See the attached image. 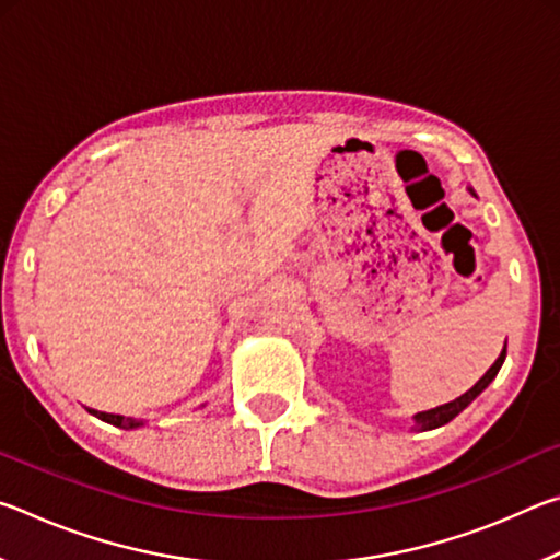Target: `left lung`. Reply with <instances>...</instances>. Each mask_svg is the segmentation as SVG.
<instances>
[{"label":"left lung","instance_id":"1","mask_svg":"<svg viewBox=\"0 0 560 560\" xmlns=\"http://www.w3.org/2000/svg\"><path fill=\"white\" fill-rule=\"evenodd\" d=\"M504 358H506V348L501 350V355L497 358V363L489 368V371L485 373V377H481V381L471 387V390H467L464 393L462 397H457V400H452V402H447V405H440V407H434V410H428V412H420V415H415V428L417 430H434V428H442V424H447L450 420H454V417H457L464 407H467L474 397H477L481 390H485V387L494 381L497 377V373H499V368H501V363H504Z\"/></svg>","mask_w":560,"mask_h":560}]
</instances>
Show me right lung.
I'll return each mask as SVG.
<instances>
[{"label": "right lung", "mask_w": 560, "mask_h": 560, "mask_svg": "<svg viewBox=\"0 0 560 560\" xmlns=\"http://www.w3.org/2000/svg\"><path fill=\"white\" fill-rule=\"evenodd\" d=\"M89 412L96 415L98 420L116 424V428H122V430H132V428H138V424H140V422L130 420V417H122V415H108V412H98V410H89Z\"/></svg>", "instance_id": "1"}]
</instances>
